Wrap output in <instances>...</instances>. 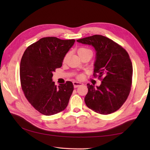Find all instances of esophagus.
I'll return each instance as SVG.
<instances>
[{
  "label": "esophagus",
  "mask_w": 150,
  "mask_h": 150,
  "mask_svg": "<svg viewBox=\"0 0 150 150\" xmlns=\"http://www.w3.org/2000/svg\"><path fill=\"white\" fill-rule=\"evenodd\" d=\"M83 84L81 83H79V82H76V81H74L73 82V85H74V88H78L79 86H82Z\"/></svg>",
  "instance_id": "34e87169"
}]
</instances>
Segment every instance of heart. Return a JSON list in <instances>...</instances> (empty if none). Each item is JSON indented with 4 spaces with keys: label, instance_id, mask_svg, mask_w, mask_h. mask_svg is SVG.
Segmentation results:
<instances>
[{
    "label": "heart",
    "instance_id": "b5f03b06",
    "mask_svg": "<svg viewBox=\"0 0 150 150\" xmlns=\"http://www.w3.org/2000/svg\"><path fill=\"white\" fill-rule=\"evenodd\" d=\"M78 51V55H79L80 57L83 56L85 55V54H88V53H92V54H93V52H92V51H91V50H90V49H88V48L84 47H79V48L78 49V51ZM69 52H67V53L65 54L64 57H63V59H62V62H66V61H67V59L68 57H69ZM78 78L79 79H82V78H83V75H79V76H78Z\"/></svg>",
    "mask_w": 150,
    "mask_h": 150
}]
</instances>
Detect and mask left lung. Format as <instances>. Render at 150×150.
Returning a JSON list of instances; mask_svg holds the SVG:
<instances>
[{
    "instance_id": "left-lung-1",
    "label": "left lung",
    "mask_w": 150,
    "mask_h": 150,
    "mask_svg": "<svg viewBox=\"0 0 150 150\" xmlns=\"http://www.w3.org/2000/svg\"><path fill=\"white\" fill-rule=\"evenodd\" d=\"M77 41L94 47L96 56L93 76L102 81L96 88L87 84L86 106L101 115L118 110L128 98L132 84L133 66L128 53L120 45L101 35Z\"/></svg>"
}]
</instances>
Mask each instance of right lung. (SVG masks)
I'll return each instance as SVG.
<instances>
[{"label": "right lung", "mask_w": 150, "mask_h": 150, "mask_svg": "<svg viewBox=\"0 0 150 150\" xmlns=\"http://www.w3.org/2000/svg\"><path fill=\"white\" fill-rule=\"evenodd\" d=\"M74 42V39L43 38L30 45L22 57V89L31 105L44 115L57 114L67 106L73 84L66 81L57 87L52 77L53 72L62 66L63 57Z\"/></svg>", "instance_id": "1"}]
</instances>
